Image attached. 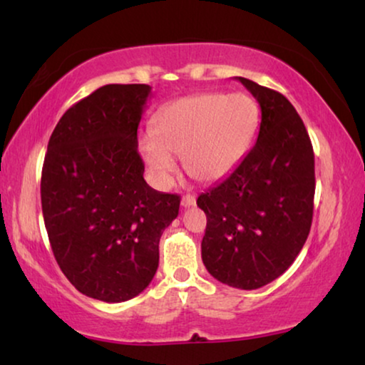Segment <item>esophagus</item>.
<instances>
[{
	"instance_id": "34e87169",
	"label": "esophagus",
	"mask_w": 365,
	"mask_h": 365,
	"mask_svg": "<svg viewBox=\"0 0 365 365\" xmlns=\"http://www.w3.org/2000/svg\"><path fill=\"white\" fill-rule=\"evenodd\" d=\"M194 204H196V197H194L192 194H184L182 199H181V206L182 207H192Z\"/></svg>"
}]
</instances>
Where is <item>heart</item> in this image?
<instances>
[{"instance_id": "heart-1", "label": "heart", "mask_w": 365, "mask_h": 365, "mask_svg": "<svg viewBox=\"0 0 365 365\" xmlns=\"http://www.w3.org/2000/svg\"><path fill=\"white\" fill-rule=\"evenodd\" d=\"M259 109L242 93H199L159 109L154 131L139 139V151L159 186H168L181 156L184 171L196 181L222 179L251 146Z\"/></svg>"}]
</instances>
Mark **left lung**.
I'll use <instances>...</instances> for the list:
<instances>
[{
	"label": "left lung",
	"instance_id": "1",
	"mask_svg": "<svg viewBox=\"0 0 365 365\" xmlns=\"http://www.w3.org/2000/svg\"><path fill=\"white\" fill-rule=\"evenodd\" d=\"M261 106L257 141L226 179L202 192L207 226L201 242L209 274L231 287L272 282L301 252L314 211V151L286 96L237 78Z\"/></svg>",
	"mask_w": 365,
	"mask_h": 365
}]
</instances>
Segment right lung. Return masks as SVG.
I'll use <instances>...</instances> for the list:
<instances>
[{
	"mask_svg": "<svg viewBox=\"0 0 365 365\" xmlns=\"http://www.w3.org/2000/svg\"><path fill=\"white\" fill-rule=\"evenodd\" d=\"M148 84H106L73 104L49 138L41 206L68 281L104 302L136 297L159 266V239L181 197L144 181L138 126Z\"/></svg>",
	"mask_w": 365,
	"mask_h": 365,
	"instance_id": "obj_1",
	"label": "right lung"
}]
</instances>
